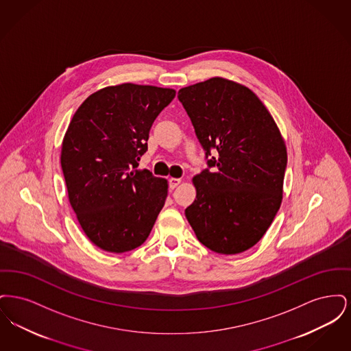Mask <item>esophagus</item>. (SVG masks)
Segmentation results:
<instances>
[{
    "mask_svg": "<svg viewBox=\"0 0 351 351\" xmlns=\"http://www.w3.org/2000/svg\"><path fill=\"white\" fill-rule=\"evenodd\" d=\"M180 183H182V180H180V179H176V178H171V179L168 180V185H169L171 189H175Z\"/></svg>",
    "mask_w": 351,
    "mask_h": 351,
    "instance_id": "obj_1",
    "label": "esophagus"
}]
</instances>
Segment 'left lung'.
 Listing matches in <instances>:
<instances>
[{
  "label": "left lung",
  "instance_id": "left-lung-1",
  "mask_svg": "<svg viewBox=\"0 0 351 351\" xmlns=\"http://www.w3.org/2000/svg\"><path fill=\"white\" fill-rule=\"evenodd\" d=\"M178 99L205 151L185 217L209 250H249L267 232L283 199L287 150L274 118L249 88L222 77L189 85Z\"/></svg>",
  "mask_w": 351,
  "mask_h": 351
}]
</instances>
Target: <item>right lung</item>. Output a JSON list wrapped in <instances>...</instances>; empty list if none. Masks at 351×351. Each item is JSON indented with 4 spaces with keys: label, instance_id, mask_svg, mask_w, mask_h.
<instances>
[{
    "label": "right lung",
    "instance_id": "1",
    "mask_svg": "<svg viewBox=\"0 0 351 351\" xmlns=\"http://www.w3.org/2000/svg\"><path fill=\"white\" fill-rule=\"evenodd\" d=\"M175 95L152 85L106 86L69 122L60 156L68 199L84 233L102 250L141 246L165 205L167 180L138 166L155 118Z\"/></svg>",
    "mask_w": 351,
    "mask_h": 351
}]
</instances>
